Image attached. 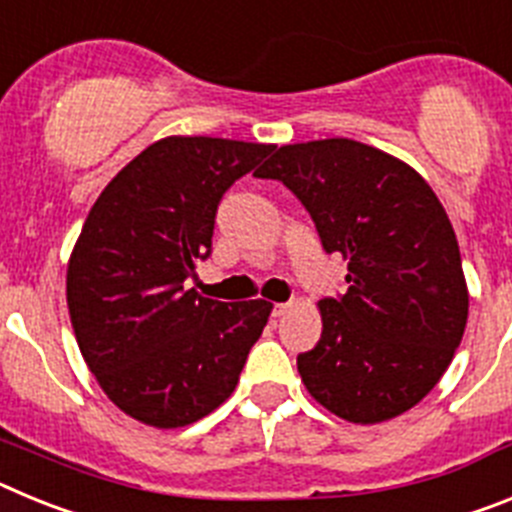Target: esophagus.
I'll use <instances>...</instances> for the list:
<instances>
[{
  "label": "esophagus",
  "mask_w": 512,
  "mask_h": 512,
  "mask_svg": "<svg viewBox=\"0 0 512 512\" xmlns=\"http://www.w3.org/2000/svg\"><path fill=\"white\" fill-rule=\"evenodd\" d=\"M289 310H292V302H277L274 310H271V315H274V318H282V315H287Z\"/></svg>",
  "instance_id": "1"
}]
</instances>
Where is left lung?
<instances>
[{
  "instance_id": "1",
  "label": "left lung",
  "mask_w": 512,
  "mask_h": 512,
  "mask_svg": "<svg viewBox=\"0 0 512 512\" xmlns=\"http://www.w3.org/2000/svg\"><path fill=\"white\" fill-rule=\"evenodd\" d=\"M305 205L348 292L320 300L323 336L297 356L307 392L348 423L415 408L449 369L469 315L456 233L423 176L351 138L282 146L256 171Z\"/></svg>"
}]
</instances>
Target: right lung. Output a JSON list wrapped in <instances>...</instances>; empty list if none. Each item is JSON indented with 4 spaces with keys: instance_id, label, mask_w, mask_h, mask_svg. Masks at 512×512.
Instances as JSON below:
<instances>
[{
    "instance_id": "add662e5",
    "label": "right lung",
    "mask_w": 512,
    "mask_h": 512,
    "mask_svg": "<svg viewBox=\"0 0 512 512\" xmlns=\"http://www.w3.org/2000/svg\"><path fill=\"white\" fill-rule=\"evenodd\" d=\"M274 146L169 135L97 197L71 251L66 302L89 372L117 408L182 428L233 395L271 302L184 289L212 248L223 194Z\"/></svg>"
}]
</instances>
